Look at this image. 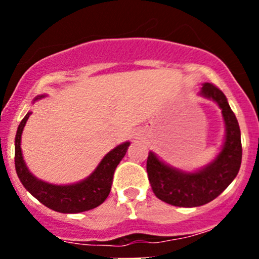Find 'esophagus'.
Here are the masks:
<instances>
[{"instance_id": "esophagus-1", "label": "esophagus", "mask_w": 259, "mask_h": 259, "mask_svg": "<svg viewBox=\"0 0 259 259\" xmlns=\"http://www.w3.org/2000/svg\"><path fill=\"white\" fill-rule=\"evenodd\" d=\"M143 135H144V134H143V130H138V132L134 134V139L135 140H142Z\"/></svg>"}]
</instances>
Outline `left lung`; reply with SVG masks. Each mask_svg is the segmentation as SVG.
Segmentation results:
<instances>
[{"instance_id":"1","label":"left lung","mask_w":259,"mask_h":259,"mask_svg":"<svg viewBox=\"0 0 259 259\" xmlns=\"http://www.w3.org/2000/svg\"><path fill=\"white\" fill-rule=\"evenodd\" d=\"M200 94L218 104L226 121V142L218 158L197 173H183L166 166L153 153H149L146 160L154 194L176 207H199L211 202L233 182L241 168V130L226 95L211 82H205Z\"/></svg>"}]
</instances>
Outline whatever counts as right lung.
I'll list each match as a JSON object with an SVG mask.
<instances>
[{
	"label": "right lung",
	"mask_w": 259,
	"mask_h": 259,
	"mask_svg": "<svg viewBox=\"0 0 259 259\" xmlns=\"http://www.w3.org/2000/svg\"><path fill=\"white\" fill-rule=\"evenodd\" d=\"M30 114H26L20 122L15 139V166L23 187L44 205L60 213H81L99 207L110 193L114 171L124 158L130 143H124L111 150L88 179L72 185L49 184L36 179L26 168L22 159L21 134Z\"/></svg>",
	"instance_id": "add662e5"
}]
</instances>
